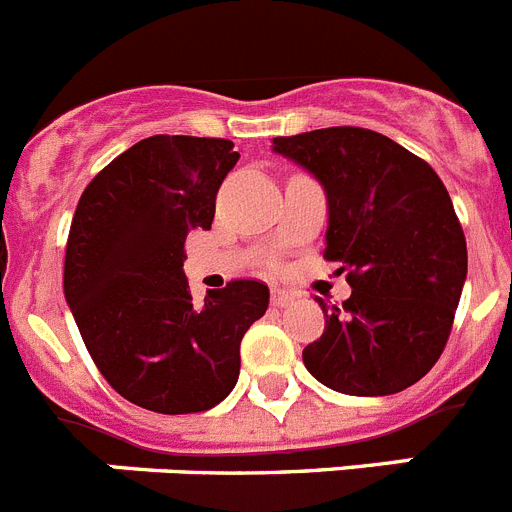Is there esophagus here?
<instances>
[{"label":"esophagus","mask_w":512,"mask_h":512,"mask_svg":"<svg viewBox=\"0 0 512 512\" xmlns=\"http://www.w3.org/2000/svg\"><path fill=\"white\" fill-rule=\"evenodd\" d=\"M292 302H295V295H292V292H287V289L282 287L271 289V305L274 307H287L292 305Z\"/></svg>","instance_id":"34e87169"}]
</instances>
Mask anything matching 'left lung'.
<instances>
[{
  "instance_id": "left-lung-1",
  "label": "left lung",
  "mask_w": 512,
  "mask_h": 512,
  "mask_svg": "<svg viewBox=\"0 0 512 512\" xmlns=\"http://www.w3.org/2000/svg\"><path fill=\"white\" fill-rule=\"evenodd\" d=\"M328 200L325 251L348 269L351 297L328 307L323 336L302 351L330 390L382 397L431 372L449 341L467 279V241L431 166L364 128L274 138Z\"/></svg>"
}]
</instances>
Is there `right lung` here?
Wrapping results in <instances>:
<instances>
[{"label":"right lung","instance_id":"1","mask_svg":"<svg viewBox=\"0 0 512 512\" xmlns=\"http://www.w3.org/2000/svg\"><path fill=\"white\" fill-rule=\"evenodd\" d=\"M238 158L230 140L153 135L104 166L76 205L63 295L102 377L153 413L223 402L243 333L269 307V287L253 279L194 305L184 274V241L210 230Z\"/></svg>","mask_w":512,"mask_h":512}]
</instances>
